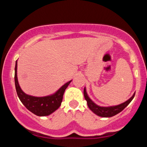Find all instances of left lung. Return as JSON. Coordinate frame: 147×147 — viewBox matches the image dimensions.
Masks as SVG:
<instances>
[{
	"mask_svg": "<svg viewBox=\"0 0 147 147\" xmlns=\"http://www.w3.org/2000/svg\"><path fill=\"white\" fill-rule=\"evenodd\" d=\"M135 94H136V92L133 94V95L129 99H128V100L126 101L125 102L119 104V105L109 106V107H102V106H99L98 105H97V104H95V103L89 98V97L87 95L86 90L85 88H84V97H85L89 109H90L94 113H95L98 116H100V117H113V116L115 115L120 113L121 111H122L126 106L129 105V103L132 101V99L134 98Z\"/></svg>",
	"mask_w": 147,
	"mask_h": 147,
	"instance_id": "obj_1",
	"label": "left lung"
}]
</instances>
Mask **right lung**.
I'll return each instance as SVG.
<instances>
[{
	"label": "right lung",
	"mask_w": 147,
	"mask_h": 147,
	"mask_svg": "<svg viewBox=\"0 0 147 147\" xmlns=\"http://www.w3.org/2000/svg\"><path fill=\"white\" fill-rule=\"evenodd\" d=\"M15 86L18 98L23 104L37 116H47L55 112L59 108L63 99V93L71 81L64 84L55 94L45 97H34L25 94L21 90L17 79V61L15 65Z\"/></svg>",
	"instance_id": "obj_1"
}]
</instances>
